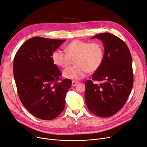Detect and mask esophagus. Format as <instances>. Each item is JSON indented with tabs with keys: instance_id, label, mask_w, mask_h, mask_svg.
<instances>
[{
	"instance_id": "34e87169",
	"label": "esophagus",
	"mask_w": 147,
	"mask_h": 147,
	"mask_svg": "<svg viewBox=\"0 0 147 147\" xmlns=\"http://www.w3.org/2000/svg\"><path fill=\"white\" fill-rule=\"evenodd\" d=\"M78 84V82H76V81H73L71 85H72V86H75L76 85Z\"/></svg>"
}]
</instances>
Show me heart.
Listing matches in <instances>:
<instances>
[{"mask_svg":"<svg viewBox=\"0 0 147 147\" xmlns=\"http://www.w3.org/2000/svg\"><path fill=\"white\" fill-rule=\"evenodd\" d=\"M65 51L56 50L52 53L51 59L54 64L61 68L67 67L74 59L76 65L63 72L64 78L73 80L83 79L88 71H96L104 57V46L97 41L90 43L76 39L65 47Z\"/></svg>","mask_w":147,"mask_h":147,"instance_id":"b5f03b06","label":"heart"}]
</instances>
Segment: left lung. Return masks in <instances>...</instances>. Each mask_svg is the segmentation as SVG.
Masks as SVG:
<instances>
[{
	"label": "left lung",
	"mask_w": 147,
	"mask_h": 147,
	"mask_svg": "<svg viewBox=\"0 0 147 147\" xmlns=\"http://www.w3.org/2000/svg\"><path fill=\"white\" fill-rule=\"evenodd\" d=\"M104 46V57L99 68L85 82V100L96 116L115 115L125 104L133 85L132 58L127 44L109 32L96 34ZM93 81L99 82L94 84Z\"/></svg>",
	"instance_id": "8db88e82"
}]
</instances>
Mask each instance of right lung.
<instances>
[{
  "label": "right lung",
  "instance_id": "right-lung-1",
  "mask_svg": "<svg viewBox=\"0 0 147 147\" xmlns=\"http://www.w3.org/2000/svg\"><path fill=\"white\" fill-rule=\"evenodd\" d=\"M65 41L32 37L20 47L14 59V78L22 104L43 120H51L62 112L71 86L68 79L59 82L62 74L51 59L53 52Z\"/></svg>",
  "mask_w": 147,
  "mask_h": 147
}]
</instances>
